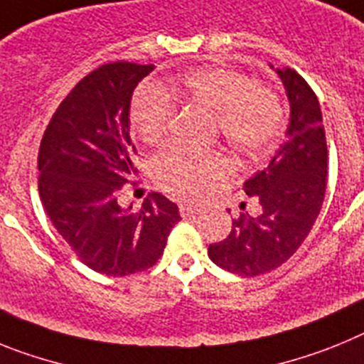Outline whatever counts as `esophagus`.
Instances as JSON below:
<instances>
[{
  "instance_id": "1",
  "label": "esophagus",
  "mask_w": 364,
  "mask_h": 364,
  "mask_svg": "<svg viewBox=\"0 0 364 364\" xmlns=\"http://www.w3.org/2000/svg\"><path fill=\"white\" fill-rule=\"evenodd\" d=\"M197 213H198L197 205L180 204V215H182V217H195Z\"/></svg>"
}]
</instances>
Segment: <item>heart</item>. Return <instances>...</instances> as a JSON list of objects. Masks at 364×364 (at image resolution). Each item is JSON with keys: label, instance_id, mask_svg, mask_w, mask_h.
Wrapping results in <instances>:
<instances>
[{"label": "heart", "instance_id": "obj_1", "mask_svg": "<svg viewBox=\"0 0 364 364\" xmlns=\"http://www.w3.org/2000/svg\"><path fill=\"white\" fill-rule=\"evenodd\" d=\"M188 102L215 112L220 134L235 151L253 154L277 138L282 124L281 102L269 89L253 83L246 74L224 67L189 73L175 87ZM175 112L171 98L156 85L136 92L131 109L134 129L146 142H154L169 127ZM154 178L184 198L198 197L210 180L226 173L228 160L220 153H198L167 147L151 162Z\"/></svg>", "mask_w": 364, "mask_h": 364}]
</instances>
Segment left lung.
<instances>
[{"label": "left lung", "mask_w": 364, "mask_h": 364, "mask_svg": "<svg viewBox=\"0 0 364 364\" xmlns=\"http://www.w3.org/2000/svg\"><path fill=\"white\" fill-rule=\"evenodd\" d=\"M269 67L290 104L286 140L268 166L244 184L247 197L259 200L260 213H240L226 239L208 247L218 268L244 277L272 272L297 252L319 217L326 191L328 149L319 100L294 69Z\"/></svg>", "instance_id": "1"}]
</instances>
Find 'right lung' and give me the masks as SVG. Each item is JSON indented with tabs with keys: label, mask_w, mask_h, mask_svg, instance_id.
Segmentation results:
<instances>
[{
	"label": "right lung",
	"mask_w": 364,
	"mask_h": 364,
	"mask_svg": "<svg viewBox=\"0 0 364 364\" xmlns=\"http://www.w3.org/2000/svg\"><path fill=\"white\" fill-rule=\"evenodd\" d=\"M153 69L114 62L87 74L56 109L38 153V189L53 226L83 264L111 277L151 268L180 220L160 193L138 213L118 202L136 175L131 98Z\"/></svg>",
	"instance_id": "add662e5"
}]
</instances>
